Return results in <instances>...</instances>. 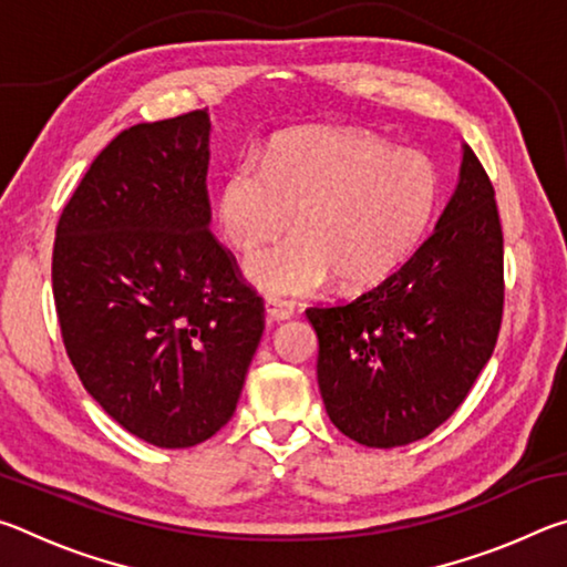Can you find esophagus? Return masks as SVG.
<instances>
[{
    "instance_id": "obj_1",
    "label": "esophagus",
    "mask_w": 567,
    "mask_h": 567,
    "mask_svg": "<svg viewBox=\"0 0 567 567\" xmlns=\"http://www.w3.org/2000/svg\"><path fill=\"white\" fill-rule=\"evenodd\" d=\"M265 315H267V320H270V322H282V320H290L292 315H295V310H292L290 302L277 300V297H267V300H265Z\"/></svg>"
}]
</instances>
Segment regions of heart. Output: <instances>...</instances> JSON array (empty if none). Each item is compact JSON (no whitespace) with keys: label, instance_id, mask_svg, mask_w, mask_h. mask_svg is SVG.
Masks as SVG:
<instances>
[{"label":"heart","instance_id":"1","mask_svg":"<svg viewBox=\"0 0 567 567\" xmlns=\"http://www.w3.org/2000/svg\"><path fill=\"white\" fill-rule=\"evenodd\" d=\"M440 205L433 162L372 134L305 130L265 159H239L219 182L215 219L239 252L270 243L295 215L297 235L249 257L245 277L270 297L378 285L415 252Z\"/></svg>","mask_w":567,"mask_h":567}]
</instances>
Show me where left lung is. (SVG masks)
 Listing matches in <instances>:
<instances>
[{
  "instance_id": "1",
  "label": "left lung",
  "mask_w": 567,
  "mask_h": 567,
  "mask_svg": "<svg viewBox=\"0 0 567 567\" xmlns=\"http://www.w3.org/2000/svg\"><path fill=\"white\" fill-rule=\"evenodd\" d=\"M503 295L495 189L463 145L457 187L415 255L358 300L305 312L332 425L368 447L427 437L491 360Z\"/></svg>"
}]
</instances>
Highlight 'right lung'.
<instances>
[{
    "instance_id": "add662e5",
    "label": "right lung",
    "mask_w": 567,
    "mask_h": 567,
    "mask_svg": "<svg viewBox=\"0 0 567 567\" xmlns=\"http://www.w3.org/2000/svg\"><path fill=\"white\" fill-rule=\"evenodd\" d=\"M207 165V110L120 132L62 209L52 255L84 390L167 450L227 425L265 330L262 297L209 233Z\"/></svg>"
}]
</instances>
